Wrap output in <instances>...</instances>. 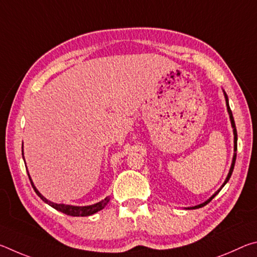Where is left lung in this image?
Here are the masks:
<instances>
[{
    "label": "left lung",
    "instance_id": "obj_1",
    "mask_svg": "<svg viewBox=\"0 0 257 257\" xmlns=\"http://www.w3.org/2000/svg\"><path fill=\"white\" fill-rule=\"evenodd\" d=\"M224 96H225V102H227V107H228V112H229V115H230V120H231V124H232V128H233V135H234V152H237V129H236V124H234V120H233V116H232V112H231V110H230L229 102H228V96H227V94H225V93H224ZM236 156H237V153H234V154H233V159H232L231 168H230V171H229V173H228V177H227V179H225V181H224V184L222 185V187H223L225 184H227L228 180L230 179V177H231V175H232L234 163H236ZM222 187H221V188H222ZM221 188H220V189H221ZM219 191H220V190H217L216 193H215L214 195H213V196H212L211 198H208L205 203L199 204V205L195 206V207H193V208H199V207H202V206H204V205H206V204L210 203V202L212 201V199L216 196V195H217V193H219Z\"/></svg>",
    "mask_w": 257,
    "mask_h": 257
}]
</instances>
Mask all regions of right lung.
Here are the masks:
<instances>
[{"mask_svg":"<svg viewBox=\"0 0 257 257\" xmlns=\"http://www.w3.org/2000/svg\"><path fill=\"white\" fill-rule=\"evenodd\" d=\"M23 158H24V156H23ZM28 177H29V175H28ZM29 180H30V184H32V186H33L34 190L36 191V194L43 199V201L49 204L50 206L55 208V210L62 212L67 215H71V216H88V215H92V214H94V213L101 211L102 208L105 207V205L108 203V201H110V198L106 197L99 203H96V204H94V205H89V206H72V205H66V204H55V203H52L50 201H47V199L44 196H42V194L36 189V187L34 186L32 179H30V177H29Z\"/></svg>","mask_w":257,"mask_h":257,"instance_id":"right-lung-1","label":"right lung"}]
</instances>
